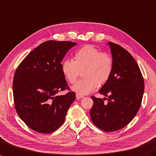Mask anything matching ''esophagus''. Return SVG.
I'll list each match as a JSON object with an SVG mask.
<instances>
[{"label": "esophagus", "instance_id": "obj_1", "mask_svg": "<svg viewBox=\"0 0 156 156\" xmlns=\"http://www.w3.org/2000/svg\"><path fill=\"white\" fill-rule=\"evenodd\" d=\"M84 97V96H82V95H80V94H76V98L77 99H80V98H82Z\"/></svg>", "mask_w": 156, "mask_h": 156}]
</instances>
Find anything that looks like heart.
Instances as JSON below:
<instances>
[{
  "label": "heart",
  "instance_id": "heart-1",
  "mask_svg": "<svg viewBox=\"0 0 156 156\" xmlns=\"http://www.w3.org/2000/svg\"><path fill=\"white\" fill-rule=\"evenodd\" d=\"M113 69V60L109 54L100 50L92 45H85L74 54V61L67 59L62 62V71L69 83H74L83 72V79L72 87L80 95H85L104 85L110 78Z\"/></svg>",
  "mask_w": 156,
  "mask_h": 156
}]
</instances>
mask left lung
I'll return each instance as SVG.
<instances>
[{"instance_id":"obj_1","label":"left lung","mask_w":156,"mask_h":156,"mask_svg":"<svg viewBox=\"0 0 156 156\" xmlns=\"http://www.w3.org/2000/svg\"><path fill=\"white\" fill-rule=\"evenodd\" d=\"M113 60L110 78L99 92L108 96V102L91 96L93 106L91 120L96 127L106 132L125 127L139 109L144 90V82L136 62L127 50L120 45L109 42Z\"/></svg>"}]
</instances>
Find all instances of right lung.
I'll return each instance as SVG.
<instances>
[{"instance_id":"add662e5","label":"right lung","mask_w":156,"mask_h":156,"mask_svg":"<svg viewBox=\"0 0 156 156\" xmlns=\"http://www.w3.org/2000/svg\"><path fill=\"white\" fill-rule=\"evenodd\" d=\"M77 43L47 41L29 53L17 68L13 81L16 110L28 127L40 133H50L61 127L75 99L62 71L66 54Z\"/></svg>"}]
</instances>
